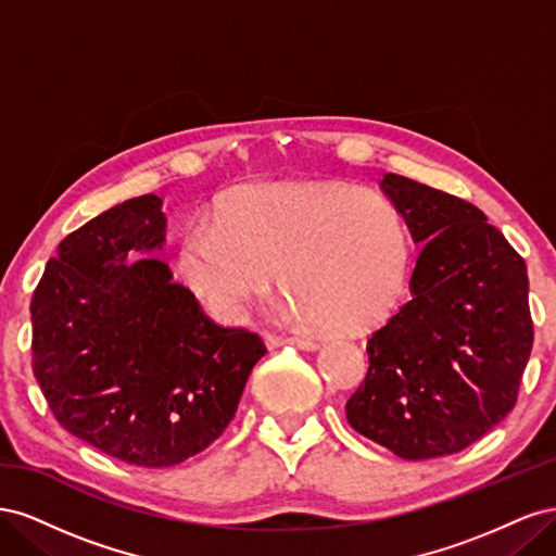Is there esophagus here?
I'll return each instance as SVG.
<instances>
[{"label": "esophagus", "instance_id": "34e87169", "mask_svg": "<svg viewBox=\"0 0 556 556\" xmlns=\"http://www.w3.org/2000/svg\"><path fill=\"white\" fill-rule=\"evenodd\" d=\"M285 343H290V345H294L299 350H306V352L319 348L315 339H276V336H268V339H266V345H271V348H280Z\"/></svg>", "mask_w": 556, "mask_h": 556}]
</instances>
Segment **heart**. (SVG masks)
<instances>
[{
  "label": "heart",
  "mask_w": 556,
  "mask_h": 556,
  "mask_svg": "<svg viewBox=\"0 0 556 556\" xmlns=\"http://www.w3.org/2000/svg\"><path fill=\"white\" fill-rule=\"evenodd\" d=\"M408 260L406 225L390 199L345 182L290 180L233 190L215 229L185 233L178 274L223 323L241 319L278 271V288L299 315L357 331L392 308Z\"/></svg>",
  "instance_id": "obj_1"
}]
</instances>
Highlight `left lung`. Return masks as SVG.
Listing matches in <instances>:
<instances>
[{
	"instance_id": "1",
	"label": "left lung",
	"mask_w": 556,
	"mask_h": 556,
	"mask_svg": "<svg viewBox=\"0 0 556 556\" xmlns=\"http://www.w3.org/2000/svg\"><path fill=\"white\" fill-rule=\"evenodd\" d=\"M380 188L422 250L413 299L368 341L345 415L401 459L443 457L515 408L533 345L527 264L468 201L396 174Z\"/></svg>"
}]
</instances>
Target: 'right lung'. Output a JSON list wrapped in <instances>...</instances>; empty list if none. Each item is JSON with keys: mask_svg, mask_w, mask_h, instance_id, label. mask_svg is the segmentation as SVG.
Instances as JSON below:
<instances>
[{"mask_svg": "<svg viewBox=\"0 0 556 556\" xmlns=\"http://www.w3.org/2000/svg\"><path fill=\"white\" fill-rule=\"evenodd\" d=\"M157 194L123 201L66 237L31 296V371L58 422L111 457L166 468L231 422L266 348L213 325L153 257Z\"/></svg>", "mask_w": 556, "mask_h": 556, "instance_id": "add662e5", "label": "right lung"}]
</instances>
